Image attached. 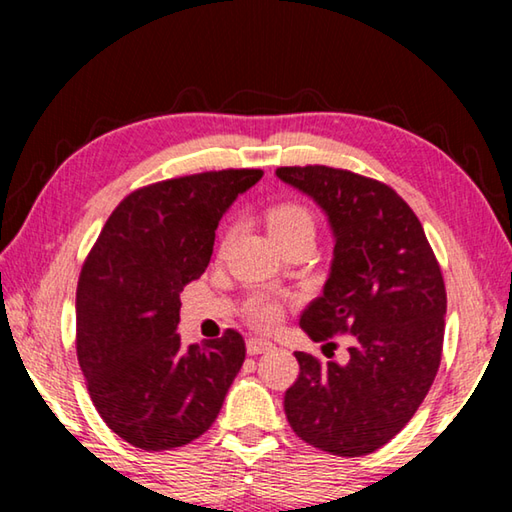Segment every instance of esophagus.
I'll return each mask as SVG.
<instances>
[{
	"label": "esophagus",
	"instance_id": "esophagus-1",
	"mask_svg": "<svg viewBox=\"0 0 512 512\" xmlns=\"http://www.w3.org/2000/svg\"><path fill=\"white\" fill-rule=\"evenodd\" d=\"M273 343L266 341V339H257V336H250V339L246 341V350L248 354H262L266 350H271Z\"/></svg>",
	"mask_w": 512,
	"mask_h": 512
}]
</instances>
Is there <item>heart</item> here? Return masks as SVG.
<instances>
[{"instance_id":"1","label":"heart","mask_w":512,"mask_h":512,"mask_svg":"<svg viewBox=\"0 0 512 512\" xmlns=\"http://www.w3.org/2000/svg\"><path fill=\"white\" fill-rule=\"evenodd\" d=\"M266 225L273 241L296 235V232H314V216L300 203H277L268 207ZM248 316L259 327H273L280 320V305L268 298H255L248 307Z\"/></svg>"}]
</instances>
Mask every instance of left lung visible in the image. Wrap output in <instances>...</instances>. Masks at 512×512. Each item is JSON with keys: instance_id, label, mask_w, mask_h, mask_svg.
I'll use <instances>...</instances> for the list:
<instances>
[{"instance_id": "obj_1", "label": "left lung", "mask_w": 512, "mask_h": 512, "mask_svg": "<svg viewBox=\"0 0 512 512\" xmlns=\"http://www.w3.org/2000/svg\"><path fill=\"white\" fill-rule=\"evenodd\" d=\"M275 176L325 212L334 257L323 296L302 311L311 341L352 336L348 363L296 352L284 413L323 452L366 456L397 436L436 379L447 293L422 223L391 187L359 173L280 167Z\"/></svg>"}]
</instances>
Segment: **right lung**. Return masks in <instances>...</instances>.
<instances>
[{
  "instance_id": "add662e5",
  "label": "right lung",
  "mask_w": 512,
  "mask_h": 512,
  "mask_svg": "<svg viewBox=\"0 0 512 512\" xmlns=\"http://www.w3.org/2000/svg\"><path fill=\"white\" fill-rule=\"evenodd\" d=\"M262 169L162 180L128 194L103 225L76 289V354L103 422L146 452L212 427L246 343L235 329L183 348L180 291L210 264L221 216Z\"/></svg>"
}]
</instances>
